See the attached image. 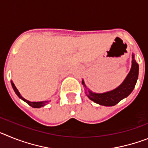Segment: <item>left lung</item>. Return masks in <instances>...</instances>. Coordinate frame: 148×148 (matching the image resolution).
<instances>
[{
    "label": "left lung",
    "mask_w": 148,
    "mask_h": 148,
    "mask_svg": "<svg viewBox=\"0 0 148 148\" xmlns=\"http://www.w3.org/2000/svg\"><path fill=\"white\" fill-rule=\"evenodd\" d=\"M132 58L133 60L130 71L122 84H121L117 88L103 93H95L88 90L85 92L87 97L96 104L108 107L116 105L123 99L127 97L135 87L138 75V64L134 59L133 54L132 55ZM82 84L87 90V88L84 80H82Z\"/></svg>",
    "instance_id": "8db88e82"
}]
</instances>
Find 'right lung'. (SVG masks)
Returning a JSON list of instances; mask_svg holds the SVG:
<instances>
[{
  "label": "right lung",
  "mask_w": 148,
  "mask_h": 148,
  "mask_svg": "<svg viewBox=\"0 0 148 148\" xmlns=\"http://www.w3.org/2000/svg\"><path fill=\"white\" fill-rule=\"evenodd\" d=\"M11 84H12V88L13 90H14V91L15 92V93L17 94V95H18V97L20 98V99H21L22 100L24 101L25 102H27V104H29V106H31V107H32V108H41V107H44V106L46 105V104L48 102V101H37V102H35V101H34V102H32V101H29L27 100V99H23V97H22L21 95L20 92H19V91L18 90V89L16 88V87L15 86V84H14V83H13L12 82H11Z\"/></svg>",
  "instance_id": "right-lung-1"
}]
</instances>
